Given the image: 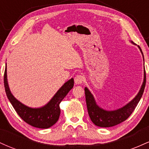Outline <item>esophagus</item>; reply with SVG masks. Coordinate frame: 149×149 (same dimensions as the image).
<instances>
[{
    "instance_id": "1",
    "label": "esophagus",
    "mask_w": 149,
    "mask_h": 149,
    "mask_svg": "<svg viewBox=\"0 0 149 149\" xmlns=\"http://www.w3.org/2000/svg\"><path fill=\"white\" fill-rule=\"evenodd\" d=\"M83 80H84V78H83V76L80 74L76 75L74 78L75 83H76V85H80L82 83H83Z\"/></svg>"
}]
</instances>
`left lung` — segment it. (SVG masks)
<instances>
[{
	"label": "left lung",
	"instance_id": "1",
	"mask_svg": "<svg viewBox=\"0 0 149 149\" xmlns=\"http://www.w3.org/2000/svg\"><path fill=\"white\" fill-rule=\"evenodd\" d=\"M132 42L134 44L132 41ZM138 47L141 54H143L141 49L140 48L139 46ZM145 85H146V71L144 69V77H143L142 85L136 96L123 107L115 111H107L100 108L97 104L95 98L90 90L87 88H85L87 108H88V114L92 122L95 125L99 126V127H110L117 125L127 120L131 115L132 113L134 111L135 108L141 100L143 91H144Z\"/></svg>",
	"mask_w": 149,
	"mask_h": 149
}]
</instances>
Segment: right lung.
Masks as SVG:
<instances>
[{
    "instance_id": "right-lung-1",
    "label": "right lung",
    "mask_w": 149,
    "mask_h": 149,
    "mask_svg": "<svg viewBox=\"0 0 149 149\" xmlns=\"http://www.w3.org/2000/svg\"><path fill=\"white\" fill-rule=\"evenodd\" d=\"M73 84H74L73 78H71L61 87L57 93L46 105L40 108L33 109L22 104L13 96L8 86L6 66L4 73L5 90H6L7 97L13 107H14L15 110L20 116V118L26 123L33 127L41 128V129H47L52 127L53 125L57 122L61 112L59 104L69 93L70 90L73 88Z\"/></svg>"
}]
</instances>
